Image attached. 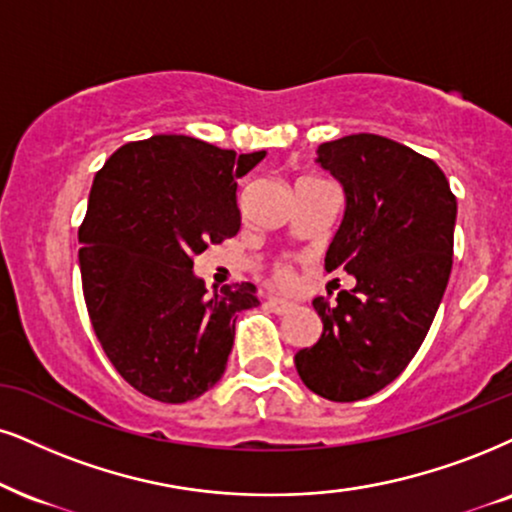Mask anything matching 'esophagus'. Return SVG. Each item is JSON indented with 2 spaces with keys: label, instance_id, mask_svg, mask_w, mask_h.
<instances>
[{
  "label": "esophagus",
  "instance_id": "esophagus-1",
  "mask_svg": "<svg viewBox=\"0 0 512 512\" xmlns=\"http://www.w3.org/2000/svg\"><path fill=\"white\" fill-rule=\"evenodd\" d=\"M266 306H268L273 313H289V311H292V308H294L292 301L280 299V296H268Z\"/></svg>",
  "mask_w": 512,
  "mask_h": 512
}]
</instances>
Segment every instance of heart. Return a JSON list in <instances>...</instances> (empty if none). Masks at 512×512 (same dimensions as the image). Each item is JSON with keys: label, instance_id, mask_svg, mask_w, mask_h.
Instances as JSON below:
<instances>
[{"label": "heart", "instance_id": "b5f03b06", "mask_svg": "<svg viewBox=\"0 0 512 512\" xmlns=\"http://www.w3.org/2000/svg\"><path fill=\"white\" fill-rule=\"evenodd\" d=\"M277 277H280L282 282H289V280H292V273H289L287 268H280V270H277Z\"/></svg>", "mask_w": 512, "mask_h": 512}]
</instances>
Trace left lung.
Segmentation results:
<instances>
[{
    "instance_id": "8db88e82",
    "label": "left lung",
    "mask_w": 512,
    "mask_h": 512,
    "mask_svg": "<svg viewBox=\"0 0 512 512\" xmlns=\"http://www.w3.org/2000/svg\"><path fill=\"white\" fill-rule=\"evenodd\" d=\"M315 161L344 192L325 270L356 287L337 304L315 296L323 334L294 365L323 399L358 401L394 382L425 342L449 285L458 204L437 163L387 137L325 142Z\"/></svg>"
}]
</instances>
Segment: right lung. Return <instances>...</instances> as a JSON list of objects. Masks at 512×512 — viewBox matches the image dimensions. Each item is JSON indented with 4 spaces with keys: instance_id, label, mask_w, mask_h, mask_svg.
Listing matches in <instances>:
<instances>
[{
    "instance_id": "1",
    "label": "right lung",
    "mask_w": 512,
    "mask_h": 512,
    "mask_svg": "<svg viewBox=\"0 0 512 512\" xmlns=\"http://www.w3.org/2000/svg\"><path fill=\"white\" fill-rule=\"evenodd\" d=\"M266 159L185 135L123 144L94 175L78 239L87 313L121 377L185 403L223 377L251 282L206 289L194 256L242 227L237 180Z\"/></svg>"
}]
</instances>
